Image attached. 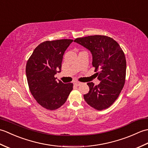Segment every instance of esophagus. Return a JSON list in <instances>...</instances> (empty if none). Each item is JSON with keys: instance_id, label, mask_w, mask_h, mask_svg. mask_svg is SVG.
Segmentation results:
<instances>
[{"instance_id": "obj_1", "label": "esophagus", "mask_w": 148, "mask_h": 148, "mask_svg": "<svg viewBox=\"0 0 148 148\" xmlns=\"http://www.w3.org/2000/svg\"><path fill=\"white\" fill-rule=\"evenodd\" d=\"M80 84H81V83L79 82H77V81H74V85L76 86H79Z\"/></svg>"}]
</instances>
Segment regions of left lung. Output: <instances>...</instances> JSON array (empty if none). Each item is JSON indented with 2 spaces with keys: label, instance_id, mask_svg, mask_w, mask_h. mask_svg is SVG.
Segmentation results:
<instances>
[{
  "label": "left lung",
  "instance_id": "1",
  "mask_svg": "<svg viewBox=\"0 0 148 148\" xmlns=\"http://www.w3.org/2000/svg\"><path fill=\"white\" fill-rule=\"evenodd\" d=\"M92 55V65L100 83H88L89 92L84 95L86 103L98 111L108 108L117 99L124 86L126 58L119 44L106 36H90L74 40Z\"/></svg>",
  "mask_w": 148,
  "mask_h": 148
}]
</instances>
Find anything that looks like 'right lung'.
I'll use <instances>...</instances> for the list:
<instances>
[{"label": "right lung", "instance_id": "1", "mask_svg": "<svg viewBox=\"0 0 148 148\" xmlns=\"http://www.w3.org/2000/svg\"><path fill=\"white\" fill-rule=\"evenodd\" d=\"M72 39L47 40L37 46L28 60L26 76L31 93L37 103L46 109L55 110L64 104L73 89V84L57 81L65 50Z\"/></svg>", "mask_w": 148, "mask_h": 148}]
</instances>
